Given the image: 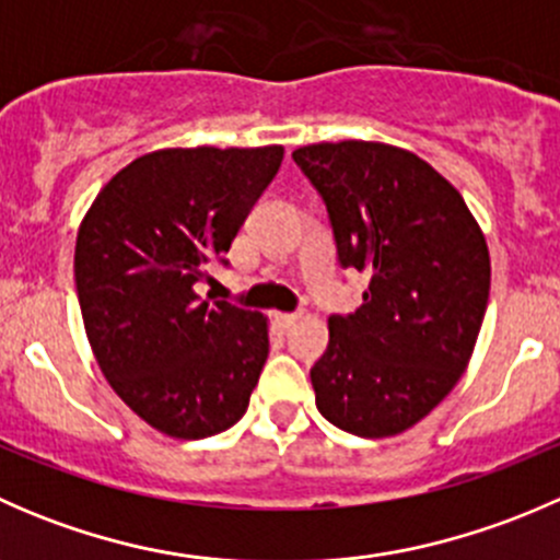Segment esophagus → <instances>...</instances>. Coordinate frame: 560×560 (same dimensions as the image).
Masks as SVG:
<instances>
[{
  "label": "esophagus",
  "mask_w": 560,
  "mask_h": 560,
  "mask_svg": "<svg viewBox=\"0 0 560 560\" xmlns=\"http://www.w3.org/2000/svg\"><path fill=\"white\" fill-rule=\"evenodd\" d=\"M301 319H303L301 312H295V314L279 312V314H276V322H279L281 327H292V325H295V322H301Z\"/></svg>",
  "instance_id": "34e87169"
}]
</instances>
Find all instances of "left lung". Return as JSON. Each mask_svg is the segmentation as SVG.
<instances>
[{
  "label": "left lung",
  "instance_id": "left-lung-1",
  "mask_svg": "<svg viewBox=\"0 0 560 560\" xmlns=\"http://www.w3.org/2000/svg\"><path fill=\"white\" fill-rule=\"evenodd\" d=\"M292 160L325 200L343 268L371 276L363 306L327 319L316 409L354 436H398L471 360L490 292L485 235L460 191L398 145L312 143Z\"/></svg>",
  "mask_w": 560,
  "mask_h": 560
}]
</instances>
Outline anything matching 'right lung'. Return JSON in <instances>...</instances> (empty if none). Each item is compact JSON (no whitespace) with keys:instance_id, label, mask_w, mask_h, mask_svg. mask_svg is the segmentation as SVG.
Wrapping results in <instances>:
<instances>
[{"instance_id":"obj_1","label":"right lung","mask_w":560,"mask_h":560,"mask_svg":"<svg viewBox=\"0 0 560 560\" xmlns=\"http://www.w3.org/2000/svg\"><path fill=\"white\" fill-rule=\"evenodd\" d=\"M284 149H162L94 197L75 241V287L100 371L160 433L206 439L246 415L268 360V316L202 301Z\"/></svg>"}]
</instances>
